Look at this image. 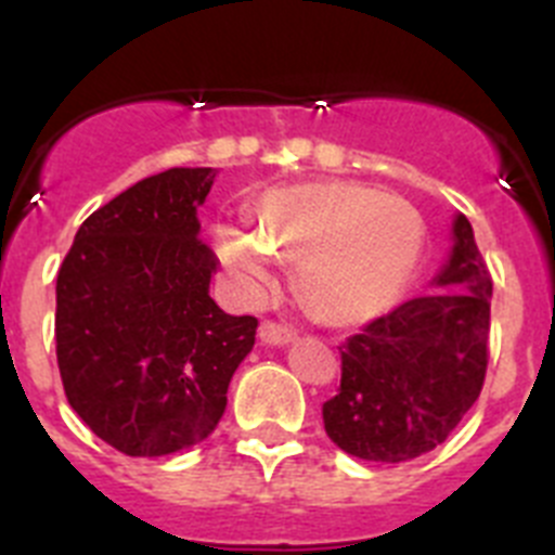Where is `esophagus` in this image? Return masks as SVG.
<instances>
[{"label":"esophagus","mask_w":555,"mask_h":555,"mask_svg":"<svg viewBox=\"0 0 555 555\" xmlns=\"http://www.w3.org/2000/svg\"><path fill=\"white\" fill-rule=\"evenodd\" d=\"M260 339L266 345H287L295 339V328L287 323H276V320H262Z\"/></svg>","instance_id":"34e87169"}]
</instances>
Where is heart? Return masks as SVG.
I'll return each mask as SVG.
<instances>
[{
	"label": "heart",
	"instance_id": "obj_1",
	"mask_svg": "<svg viewBox=\"0 0 555 555\" xmlns=\"http://www.w3.org/2000/svg\"><path fill=\"white\" fill-rule=\"evenodd\" d=\"M248 230L221 227L216 248L248 295L273 282V261L295 262V282L320 320L353 325L400 298L424 243L416 207L361 183L293 185L248 207Z\"/></svg>",
	"mask_w": 555,
	"mask_h": 555
}]
</instances>
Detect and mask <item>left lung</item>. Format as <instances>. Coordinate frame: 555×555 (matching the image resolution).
<instances>
[{
	"label": "left lung",
	"instance_id": "left-lung-1",
	"mask_svg": "<svg viewBox=\"0 0 555 555\" xmlns=\"http://www.w3.org/2000/svg\"><path fill=\"white\" fill-rule=\"evenodd\" d=\"M438 287L383 314L339 348L341 380L323 424L341 452L408 463L454 433L485 386L493 276L470 221L454 219V248Z\"/></svg>",
	"mask_w": 555,
	"mask_h": 555
}]
</instances>
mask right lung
<instances>
[{
	"mask_svg": "<svg viewBox=\"0 0 555 555\" xmlns=\"http://www.w3.org/2000/svg\"><path fill=\"white\" fill-rule=\"evenodd\" d=\"M216 169L139 180L79 227L56 273V364L81 422L128 457L205 441L227 408L257 318L207 295L219 266L196 207Z\"/></svg>",
	"mask_w": 555,
	"mask_h": 555,
	"instance_id": "add662e5",
	"label": "right lung"
}]
</instances>
